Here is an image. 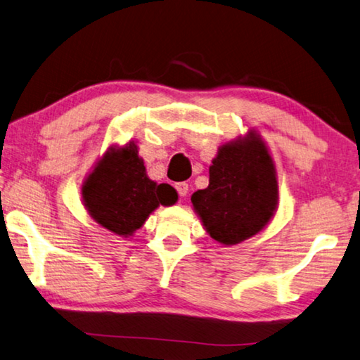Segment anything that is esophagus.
Returning a JSON list of instances; mask_svg holds the SVG:
<instances>
[{"label": "esophagus", "instance_id": "esophagus-1", "mask_svg": "<svg viewBox=\"0 0 360 360\" xmlns=\"http://www.w3.org/2000/svg\"><path fill=\"white\" fill-rule=\"evenodd\" d=\"M176 191H178L181 197H186L187 192H189V184H187V182H178V184H176Z\"/></svg>", "mask_w": 360, "mask_h": 360}]
</instances>
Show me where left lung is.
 Masks as SVG:
<instances>
[{
  "instance_id": "left-lung-1",
  "label": "left lung",
  "mask_w": 360,
  "mask_h": 360,
  "mask_svg": "<svg viewBox=\"0 0 360 360\" xmlns=\"http://www.w3.org/2000/svg\"><path fill=\"white\" fill-rule=\"evenodd\" d=\"M192 205L211 238L237 245L264 229L276 213L278 186L269 149L256 131L226 142L210 167L207 189Z\"/></svg>"
}]
</instances>
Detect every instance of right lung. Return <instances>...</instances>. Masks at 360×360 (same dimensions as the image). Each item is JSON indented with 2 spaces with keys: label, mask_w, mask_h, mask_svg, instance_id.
<instances>
[{
  "label": "right lung",
  "mask_w": 360,
  "mask_h": 360,
  "mask_svg": "<svg viewBox=\"0 0 360 360\" xmlns=\"http://www.w3.org/2000/svg\"><path fill=\"white\" fill-rule=\"evenodd\" d=\"M82 197L91 218L122 237L133 236L160 205L178 200L169 184L149 179L134 142L108 147L84 179Z\"/></svg>",
  "instance_id": "right-lung-1"
}]
</instances>
